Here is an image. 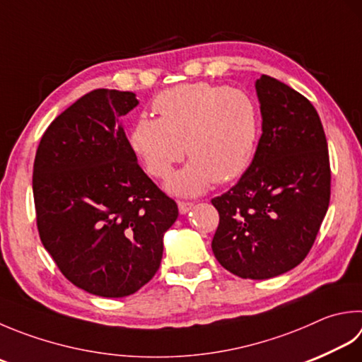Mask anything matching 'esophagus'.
I'll list each match as a JSON object with an SVG mask.
<instances>
[{
  "mask_svg": "<svg viewBox=\"0 0 362 362\" xmlns=\"http://www.w3.org/2000/svg\"><path fill=\"white\" fill-rule=\"evenodd\" d=\"M192 208H194V203H190V202H178L180 214H187Z\"/></svg>",
  "mask_w": 362,
  "mask_h": 362,
  "instance_id": "1",
  "label": "esophagus"
}]
</instances>
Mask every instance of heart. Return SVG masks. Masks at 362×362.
<instances>
[{
	"label": "heart",
	"mask_w": 362,
	"mask_h": 362,
	"mask_svg": "<svg viewBox=\"0 0 362 362\" xmlns=\"http://www.w3.org/2000/svg\"><path fill=\"white\" fill-rule=\"evenodd\" d=\"M159 118L140 117L131 146L156 178H167L187 151L192 158L165 184L168 192L194 197L211 184L241 176L254 159L260 115L247 93L208 83L178 85L154 100Z\"/></svg>",
	"instance_id": "obj_1"
}]
</instances>
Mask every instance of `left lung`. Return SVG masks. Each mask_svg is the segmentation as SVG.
<instances>
[{"label":"left lung","mask_w":362,"mask_h":362,"mask_svg":"<svg viewBox=\"0 0 362 362\" xmlns=\"http://www.w3.org/2000/svg\"><path fill=\"white\" fill-rule=\"evenodd\" d=\"M262 137L245 173L211 200L219 211L214 257L231 274L271 279L309 254L329 206L328 143L315 108L268 75L255 81Z\"/></svg>","instance_id":"1"}]
</instances>
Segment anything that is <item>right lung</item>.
Masks as SVG:
<instances>
[{
	"label": "right lung",
	"mask_w": 362,
	"mask_h": 362,
	"mask_svg": "<svg viewBox=\"0 0 362 362\" xmlns=\"http://www.w3.org/2000/svg\"><path fill=\"white\" fill-rule=\"evenodd\" d=\"M129 91L94 90L54 118L40 139L33 194L40 241L75 287L122 298L159 269L178 206L137 163L121 117Z\"/></svg>",
	"instance_id": "right-lung-1"
}]
</instances>
